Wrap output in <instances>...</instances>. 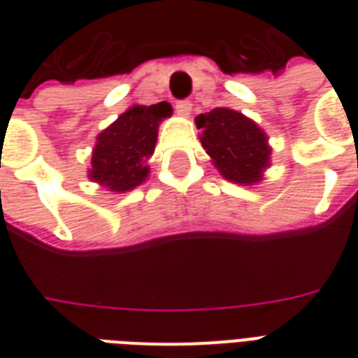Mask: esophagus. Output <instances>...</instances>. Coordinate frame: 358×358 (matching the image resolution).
Wrapping results in <instances>:
<instances>
[{
	"instance_id": "1",
	"label": "esophagus",
	"mask_w": 358,
	"mask_h": 358,
	"mask_svg": "<svg viewBox=\"0 0 358 358\" xmlns=\"http://www.w3.org/2000/svg\"><path fill=\"white\" fill-rule=\"evenodd\" d=\"M176 113L178 115H189L192 113V101L189 99H182V101H176Z\"/></svg>"
}]
</instances>
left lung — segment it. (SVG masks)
Returning a JSON list of instances; mask_svg holds the SVG:
<instances>
[{
	"label": "left lung",
	"instance_id": "left-lung-1",
	"mask_svg": "<svg viewBox=\"0 0 358 358\" xmlns=\"http://www.w3.org/2000/svg\"><path fill=\"white\" fill-rule=\"evenodd\" d=\"M201 143L220 174L236 184H255L268 166L270 148L259 126L241 113L217 107L195 118Z\"/></svg>",
	"mask_w": 358,
	"mask_h": 358
}]
</instances>
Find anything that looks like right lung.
<instances>
[{"label": "right lung", "mask_w": 358, "mask_h": 358, "mask_svg": "<svg viewBox=\"0 0 358 358\" xmlns=\"http://www.w3.org/2000/svg\"><path fill=\"white\" fill-rule=\"evenodd\" d=\"M166 101L136 105L122 113L113 124L97 136L92 155L90 178L110 192H128L148 178V159L153 155L157 128L171 115Z\"/></svg>", "instance_id": "add662e5"}]
</instances>
